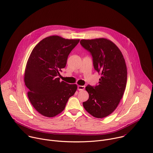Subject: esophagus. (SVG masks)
<instances>
[{
  "instance_id": "esophagus-1",
  "label": "esophagus",
  "mask_w": 153,
  "mask_h": 153,
  "mask_svg": "<svg viewBox=\"0 0 153 153\" xmlns=\"http://www.w3.org/2000/svg\"><path fill=\"white\" fill-rule=\"evenodd\" d=\"M85 86H81V85H79V86H77V89H78V90H79V91H81V90H83L85 89Z\"/></svg>"
}]
</instances>
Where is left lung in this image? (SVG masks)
<instances>
[{
    "mask_svg": "<svg viewBox=\"0 0 153 153\" xmlns=\"http://www.w3.org/2000/svg\"><path fill=\"white\" fill-rule=\"evenodd\" d=\"M80 43L90 53L94 68L101 74L97 85L86 86L89 99L83 106L94 117L103 118L116 110L123 95L127 81L125 61L120 50L110 40L82 39Z\"/></svg>",
    "mask_w": 153,
    "mask_h": 153,
    "instance_id": "left-lung-1",
    "label": "left lung"
}]
</instances>
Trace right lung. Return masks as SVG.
<instances>
[{
    "instance_id": "add662e5",
    "label": "right lung",
    "mask_w": 153,
    "mask_h": 153,
    "mask_svg": "<svg viewBox=\"0 0 153 153\" xmlns=\"http://www.w3.org/2000/svg\"><path fill=\"white\" fill-rule=\"evenodd\" d=\"M79 40L49 36L37 43L29 57L24 76L28 97L43 116L53 117L62 112L77 90V85L60 82L59 76Z\"/></svg>"
}]
</instances>
